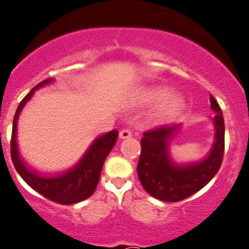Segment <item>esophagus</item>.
Masks as SVG:
<instances>
[{"label":"esophagus","instance_id":"esophagus-1","mask_svg":"<svg viewBox=\"0 0 249 249\" xmlns=\"http://www.w3.org/2000/svg\"><path fill=\"white\" fill-rule=\"evenodd\" d=\"M119 136H120L121 139H125V138L131 137L132 132H131V130H129V129H122V130L120 131V134H119Z\"/></svg>","mask_w":249,"mask_h":249}]
</instances>
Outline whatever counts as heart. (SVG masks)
Returning a JSON list of instances; mask_svg holds the SVG:
<instances>
[{
    "label": "heart",
    "instance_id": "heart-1",
    "mask_svg": "<svg viewBox=\"0 0 249 249\" xmlns=\"http://www.w3.org/2000/svg\"><path fill=\"white\" fill-rule=\"evenodd\" d=\"M141 101L144 104H153L159 101L154 110V117L158 120H165L176 115L183 107V98L177 91L165 94V88L149 87L142 91Z\"/></svg>",
    "mask_w": 249,
    "mask_h": 249
}]
</instances>
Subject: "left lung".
I'll use <instances>...</instances> for the list:
<instances>
[{
    "label": "left lung",
    "mask_w": 249,
    "mask_h": 249,
    "mask_svg": "<svg viewBox=\"0 0 249 249\" xmlns=\"http://www.w3.org/2000/svg\"><path fill=\"white\" fill-rule=\"evenodd\" d=\"M211 108L215 112V142L210 154L200 162L176 164L170 158V142L179 124H163L142 134V153L137 173L149 195L163 202H179L205 187L219 171L224 153V121L222 112L212 95Z\"/></svg>",
    "instance_id": "1"
}]
</instances>
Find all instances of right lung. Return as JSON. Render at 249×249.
<instances>
[{
    "mask_svg": "<svg viewBox=\"0 0 249 249\" xmlns=\"http://www.w3.org/2000/svg\"><path fill=\"white\" fill-rule=\"evenodd\" d=\"M52 80L51 78L43 80L42 83L34 87L20 102L15 118H13L11 144H10L11 160L17 172L34 190L54 203L70 205V204L81 202L93 195L100 180L103 163L115 145L119 132L118 130H112L95 139V142L85 153L83 159L73 168L68 170L67 172H63L62 175L44 177L28 168V165L19 156L18 145H17V121H18L22 107L33 96L35 89L50 84Z\"/></svg>",
    "mask_w": 249,
    "mask_h": 249,
    "instance_id": "right-lung-1",
    "label": "right lung"
}]
</instances>
